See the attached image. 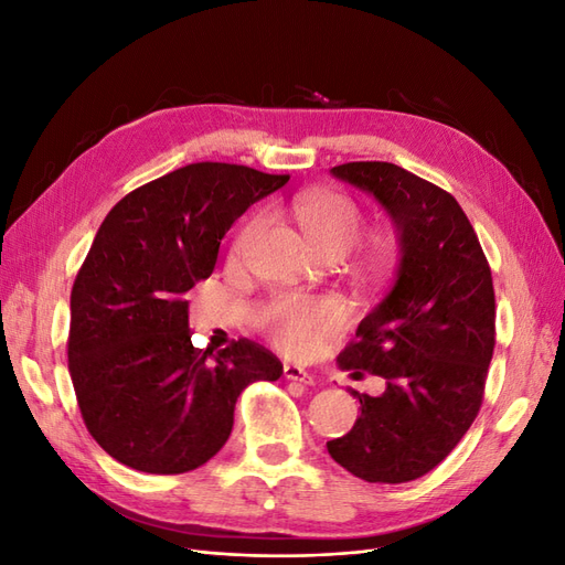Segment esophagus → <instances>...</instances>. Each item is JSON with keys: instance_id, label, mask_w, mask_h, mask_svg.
Listing matches in <instances>:
<instances>
[{"instance_id": "esophagus-1", "label": "esophagus", "mask_w": 565, "mask_h": 565, "mask_svg": "<svg viewBox=\"0 0 565 565\" xmlns=\"http://www.w3.org/2000/svg\"><path fill=\"white\" fill-rule=\"evenodd\" d=\"M282 374H285V380H292V382H299V384H313V374L311 372H306L303 367H299V365H285L282 367Z\"/></svg>"}]
</instances>
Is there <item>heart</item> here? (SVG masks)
Wrapping results in <instances>:
<instances>
[{
	"instance_id": "b5f03b06",
	"label": "heart",
	"mask_w": 565,
	"mask_h": 565,
	"mask_svg": "<svg viewBox=\"0 0 565 565\" xmlns=\"http://www.w3.org/2000/svg\"><path fill=\"white\" fill-rule=\"evenodd\" d=\"M292 214L320 254H347L363 228V212L341 193H301L292 204ZM262 226V216L247 221L233 243L235 256H247ZM341 322H344V309L332 299L313 301L282 295L273 299L264 311V328L270 337L287 351L297 353L311 349L318 337L332 332Z\"/></svg>"
}]
</instances>
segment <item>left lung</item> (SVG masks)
I'll use <instances>...</instances> for the list:
<instances>
[{
    "label": "left lung",
    "instance_id": "1",
    "mask_svg": "<svg viewBox=\"0 0 565 565\" xmlns=\"http://www.w3.org/2000/svg\"><path fill=\"white\" fill-rule=\"evenodd\" d=\"M330 174L372 195L398 235L386 297L361 320L337 365L377 374L353 429L328 440L337 465L367 483L429 473L469 431L494 349V289L481 243L457 200L391 162H347Z\"/></svg>",
    "mask_w": 565,
    "mask_h": 565
}]
</instances>
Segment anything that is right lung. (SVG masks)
<instances>
[{
    "instance_id": "right-lung-1",
    "label": "right lung",
    "mask_w": 565,
    "mask_h": 565,
    "mask_svg": "<svg viewBox=\"0 0 565 565\" xmlns=\"http://www.w3.org/2000/svg\"><path fill=\"white\" fill-rule=\"evenodd\" d=\"M289 177L226 162L185 164L136 188L100 224L71 295L67 367L79 413L110 457L185 473L231 436L252 382L282 363L249 339L195 349L183 295L214 270L226 231Z\"/></svg>"
}]
</instances>
